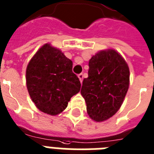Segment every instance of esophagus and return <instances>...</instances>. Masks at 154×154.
<instances>
[{"instance_id":"1","label":"esophagus","mask_w":154,"mask_h":154,"mask_svg":"<svg viewBox=\"0 0 154 154\" xmlns=\"http://www.w3.org/2000/svg\"><path fill=\"white\" fill-rule=\"evenodd\" d=\"M83 74L82 73H80V74H78V78H79L80 81H81V83H82V81H83Z\"/></svg>"}]
</instances>
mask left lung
Wrapping results in <instances>:
<instances>
[{
  "mask_svg": "<svg viewBox=\"0 0 154 154\" xmlns=\"http://www.w3.org/2000/svg\"><path fill=\"white\" fill-rule=\"evenodd\" d=\"M88 66V77L84 79L81 94L90 118L103 122L112 117L123 103L129 88V67L114 49L97 52Z\"/></svg>",
  "mask_w": 154,
  "mask_h": 154,
  "instance_id": "8db88e82",
  "label": "left lung"
}]
</instances>
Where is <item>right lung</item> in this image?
I'll return each mask as SVG.
<instances>
[{"mask_svg":"<svg viewBox=\"0 0 154 154\" xmlns=\"http://www.w3.org/2000/svg\"><path fill=\"white\" fill-rule=\"evenodd\" d=\"M72 69V61L50 43L35 54L27 66L26 84L38 110L57 116L67 107L71 97L81 89V82Z\"/></svg>","mask_w":154,"mask_h":154,"instance_id":"add662e5","label":"right lung"}]
</instances>
